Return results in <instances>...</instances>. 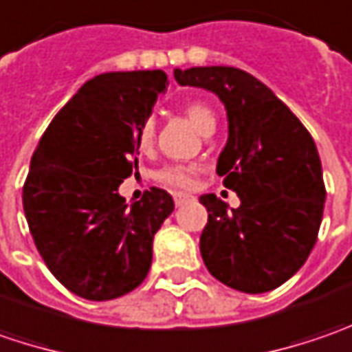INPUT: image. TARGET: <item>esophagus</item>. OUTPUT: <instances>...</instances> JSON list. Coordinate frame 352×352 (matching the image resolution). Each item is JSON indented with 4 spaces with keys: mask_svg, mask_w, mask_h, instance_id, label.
I'll use <instances>...</instances> for the list:
<instances>
[{
    "mask_svg": "<svg viewBox=\"0 0 352 352\" xmlns=\"http://www.w3.org/2000/svg\"><path fill=\"white\" fill-rule=\"evenodd\" d=\"M173 199H175L177 206H183L187 201H191L192 197L191 195H187V192H175V195H173Z\"/></svg>",
    "mask_w": 352,
    "mask_h": 352,
    "instance_id": "1",
    "label": "esophagus"
}]
</instances>
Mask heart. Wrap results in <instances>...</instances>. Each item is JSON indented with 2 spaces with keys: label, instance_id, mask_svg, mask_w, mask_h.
Returning <instances> with one entry per match:
<instances>
[{
  "label": "heart",
  "instance_id": "heart-1",
  "mask_svg": "<svg viewBox=\"0 0 352 352\" xmlns=\"http://www.w3.org/2000/svg\"><path fill=\"white\" fill-rule=\"evenodd\" d=\"M183 112L189 118L192 126L197 130L203 131L206 128H210L212 124H217L212 110L201 104V102H189L183 106ZM153 138H155V120L153 118H147L146 122L140 126L138 131V146L142 149L153 144ZM197 167L195 165H169V167H163L160 173H157V181H161L163 185H169V187H175V189H191L195 185V177H197Z\"/></svg>",
  "mask_w": 352,
  "mask_h": 352
}]
</instances>
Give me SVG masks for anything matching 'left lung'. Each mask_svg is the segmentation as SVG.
Wrapping results in <instances>:
<instances>
[{
    "instance_id": "obj_1",
    "label": "left lung",
    "mask_w": 352,
    "mask_h": 352,
    "mask_svg": "<svg viewBox=\"0 0 352 352\" xmlns=\"http://www.w3.org/2000/svg\"><path fill=\"white\" fill-rule=\"evenodd\" d=\"M181 86L214 92L228 118L217 173L240 197L228 210L214 192L199 201L206 270L224 285L264 294L287 282L317 242L325 206L323 169L311 133L264 82L234 67L175 69Z\"/></svg>"
}]
</instances>
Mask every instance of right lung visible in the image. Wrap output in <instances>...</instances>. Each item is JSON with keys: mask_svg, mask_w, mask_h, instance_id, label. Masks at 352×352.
Segmentation results:
<instances>
[{"mask_svg": "<svg viewBox=\"0 0 352 352\" xmlns=\"http://www.w3.org/2000/svg\"><path fill=\"white\" fill-rule=\"evenodd\" d=\"M167 85L163 70L90 78L54 116L31 157L25 219L51 274L78 298L126 296L151 267L153 236L175 203L157 187L126 203L118 189L138 167L130 161L138 131Z\"/></svg>", "mask_w": 352, "mask_h": 352, "instance_id": "add662e5", "label": "right lung"}]
</instances>
